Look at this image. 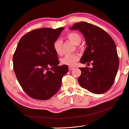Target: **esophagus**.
Returning <instances> with one entry per match:
<instances>
[{"mask_svg":"<svg viewBox=\"0 0 129 129\" xmlns=\"http://www.w3.org/2000/svg\"><path fill=\"white\" fill-rule=\"evenodd\" d=\"M68 69H69V71H72V70H73L74 69V67L70 66V67H69Z\"/></svg>","mask_w":129,"mask_h":129,"instance_id":"obj_1","label":"esophagus"}]
</instances>
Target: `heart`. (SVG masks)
Instances as JSON below:
<instances>
[{
  "mask_svg": "<svg viewBox=\"0 0 129 129\" xmlns=\"http://www.w3.org/2000/svg\"><path fill=\"white\" fill-rule=\"evenodd\" d=\"M66 37L74 45L77 46L78 48L81 49V47L79 45L81 42L82 37L79 33L75 32H70L67 34ZM53 49L57 55H61L62 53V42L61 40L57 39L55 41L53 44ZM79 58V56L77 54H67L61 58V62L63 64L73 66L76 64Z\"/></svg>",
  "mask_w": 129,
  "mask_h": 129,
  "instance_id": "heart-1",
  "label": "heart"
}]
</instances>
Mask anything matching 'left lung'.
<instances>
[{
    "label": "left lung",
    "mask_w": 129,
    "mask_h": 129,
    "mask_svg": "<svg viewBox=\"0 0 129 129\" xmlns=\"http://www.w3.org/2000/svg\"><path fill=\"white\" fill-rule=\"evenodd\" d=\"M83 34L87 47L82 56V63H91L92 68H79L80 86L96 94L107 91L114 83L118 69L119 58L114 41L100 27L81 21L71 28Z\"/></svg>",
    "instance_id": "obj_1"
}]
</instances>
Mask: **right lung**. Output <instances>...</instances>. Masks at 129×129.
<instances>
[{
	"mask_svg": "<svg viewBox=\"0 0 129 129\" xmlns=\"http://www.w3.org/2000/svg\"><path fill=\"white\" fill-rule=\"evenodd\" d=\"M41 28L24 35L13 54V69L19 84L29 97L39 100L51 98L59 90L68 71L59 63L53 44L63 30Z\"/></svg>",
	"mask_w": 129,
	"mask_h": 129,
	"instance_id": "right-lung-1",
	"label": "right lung"
}]
</instances>
